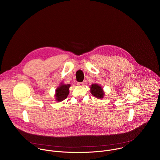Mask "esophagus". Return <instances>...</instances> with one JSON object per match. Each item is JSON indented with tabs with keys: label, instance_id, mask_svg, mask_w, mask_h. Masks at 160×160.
<instances>
[{
	"label": "esophagus",
	"instance_id": "esophagus-1",
	"mask_svg": "<svg viewBox=\"0 0 160 160\" xmlns=\"http://www.w3.org/2000/svg\"><path fill=\"white\" fill-rule=\"evenodd\" d=\"M77 85H79V86H83L84 85V82H78Z\"/></svg>",
	"mask_w": 160,
	"mask_h": 160
}]
</instances>
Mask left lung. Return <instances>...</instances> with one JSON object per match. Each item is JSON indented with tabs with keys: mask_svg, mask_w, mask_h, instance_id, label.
<instances>
[{
	"mask_svg": "<svg viewBox=\"0 0 160 160\" xmlns=\"http://www.w3.org/2000/svg\"><path fill=\"white\" fill-rule=\"evenodd\" d=\"M90 92L96 98L101 99L103 98L104 92L102 88L98 84H92L90 87Z\"/></svg>",
	"mask_w": 160,
	"mask_h": 160,
	"instance_id": "obj_1",
	"label": "left lung"
}]
</instances>
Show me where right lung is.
<instances>
[{
	"instance_id": "obj_1",
	"label": "right lung",
	"mask_w": 160,
	"mask_h": 160,
	"mask_svg": "<svg viewBox=\"0 0 160 160\" xmlns=\"http://www.w3.org/2000/svg\"><path fill=\"white\" fill-rule=\"evenodd\" d=\"M70 85H60V86L56 90V99L57 101H62L66 99L69 94V88Z\"/></svg>"
}]
</instances>
